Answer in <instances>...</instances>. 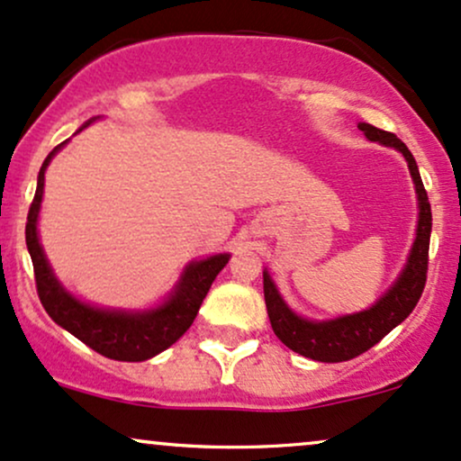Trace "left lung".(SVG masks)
<instances>
[{
    "label": "left lung",
    "mask_w": 461,
    "mask_h": 461,
    "mask_svg": "<svg viewBox=\"0 0 461 461\" xmlns=\"http://www.w3.org/2000/svg\"><path fill=\"white\" fill-rule=\"evenodd\" d=\"M358 129L366 135L371 142H380L384 146L399 150L405 157L412 175L416 200H419V224H416V237L410 250L408 261H405L402 274L388 286L375 304L366 311L351 312L337 319H326V321H315L297 315L289 308V304L280 295L278 286L272 280L267 269L263 272V294L265 306H267L269 321H272L274 334L289 349L304 358L317 362H343L356 356L365 354L373 345L397 328L403 319H408L414 311L416 302L425 289L427 280V263H429V237H431V207L427 200V192L420 181L419 166H416L412 153L408 150L402 140L394 133L382 131L369 122H358Z\"/></svg>",
    "instance_id": "obj_1"
}]
</instances>
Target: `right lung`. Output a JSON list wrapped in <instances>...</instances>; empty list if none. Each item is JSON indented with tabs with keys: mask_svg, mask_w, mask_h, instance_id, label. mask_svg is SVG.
<instances>
[{
	"mask_svg": "<svg viewBox=\"0 0 461 461\" xmlns=\"http://www.w3.org/2000/svg\"><path fill=\"white\" fill-rule=\"evenodd\" d=\"M92 121H96V118H90L81 129L88 127ZM81 129H77V133ZM67 142L58 144L42 161L41 172H38L36 194L25 224V243L32 257V265H34L41 304L45 306L47 315L59 328L77 337L81 343L88 345L96 354L122 362L149 360L170 348L172 343H176L187 332L198 315L204 295L209 294L211 285H213L215 276L229 263L230 254H213V257L185 265L175 289L155 308L122 311V308H101L81 302L79 297L64 289V285L56 278L41 246V240H38V213H41L42 192H45L47 166L51 164L53 157Z\"/></svg>",
	"mask_w": 461,
	"mask_h": 461,
	"instance_id": "add662e5",
	"label": "right lung"
}]
</instances>
